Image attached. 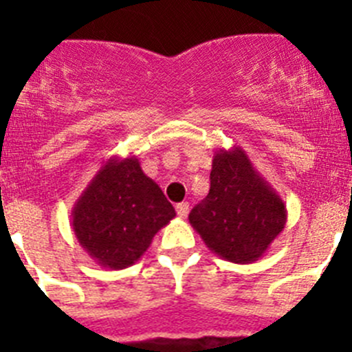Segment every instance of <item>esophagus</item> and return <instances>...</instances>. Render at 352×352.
Returning <instances> with one entry per match:
<instances>
[{"label":"esophagus","mask_w":352,"mask_h":352,"mask_svg":"<svg viewBox=\"0 0 352 352\" xmlns=\"http://www.w3.org/2000/svg\"><path fill=\"white\" fill-rule=\"evenodd\" d=\"M175 209L180 218H187V214H189V202H179L175 206Z\"/></svg>","instance_id":"obj_1"}]
</instances>
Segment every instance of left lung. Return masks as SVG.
Masks as SVG:
<instances>
[{"label": "left lung", "instance_id": "1", "mask_svg": "<svg viewBox=\"0 0 352 352\" xmlns=\"http://www.w3.org/2000/svg\"><path fill=\"white\" fill-rule=\"evenodd\" d=\"M209 179V194L189 214L192 228L225 261H258L285 230L287 211L281 196L240 146L212 156Z\"/></svg>", "mask_w": 352, "mask_h": 352}]
</instances>
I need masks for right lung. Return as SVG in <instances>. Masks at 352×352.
I'll return each instance as SVG.
<instances>
[{"label": "right lung", "instance_id": "obj_1", "mask_svg": "<svg viewBox=\"0 0 352 352\" xmlns=\"http://www.w3.org/2000/svg\"><path fill=\"white\" fill-rule=\"evenodd\" d=\"M175 218V209L136 156H110L74 202L76 240L102 267L126 269Z\"/></svg>", "mask_w": 352, "mask_h": 352}]
</instances>
